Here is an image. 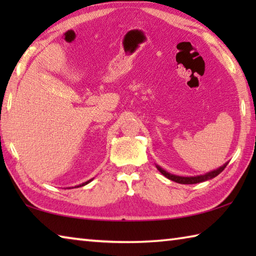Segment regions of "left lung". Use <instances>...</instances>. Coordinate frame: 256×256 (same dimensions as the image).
I'll return each instance as SVG.
<instances>
[{
    "mask_svg": "<svg viewBox=\"0 0 256 256\" xmlns=\"http://www.w3.org/2000/svg\"><path fill=\"white\" fill-rule=\"evenodd\" d=\"M228 164V162L226 164H224L222 167L216 168L214 170H211L209 172H206V174H203V175H198V176H177L174 174H170V172H166L164 170H162V167L158 166V164H156V167H157V170L162 172V174L167 177L168 180H174L176 183H180V184H196V183H201V182H206V180H209L211 178H214L216 176H218L220 172H222L226 166Z\"/></svg>",
    "mask_w": 256,
    "mask_h": 256,
    "instance_id": "left-lung-1",
    "label": "left lung"
}]
</instances>
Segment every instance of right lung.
I'll return each mask as SVG.
<instances>
[{
    "label": "right lung",
    "instance_id": "right-lung-1",
    "mask_svg": "<svg viewBox=\"0 0 256 256\" xmlns=\"http://www.w3.org/2000/svg\"><path fill=\"white\" fill-rule=\"evenodd\" d=\"M94 178H92V180H86V182H84V183H82V184H80V185H76V186H74V188H81V186H84V185H86L88 183H90V182H92Z\"/></svg>",
    "mask_w": 256,
    "mask_h": 256
}]
</instances>
